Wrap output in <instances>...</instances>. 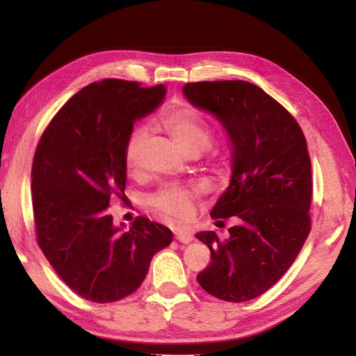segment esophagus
Returning a JSON list of instances; mask_svg holds the SVG:
<instances>
[{
  "label": "esophagus",
  "instance_id": "obj_1",
  "mask_svg": "<svg viewBox=\"0 0 356 356\" xmlns=\"http://www.w3.org/2000/svg\"><path fill=\"white\" fill-rule=\"evenodd\" d=\"M175 239L178 242H181V243H190L193 241V236L188 232H177L175 233Z\"/></svg>",
  "mask_w": 356,
  "mask_h": 356
}]
</instances>
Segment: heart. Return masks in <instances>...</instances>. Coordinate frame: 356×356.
<instances>
[{
  "mask_svg": "<svg viewBox=\"0 0 356 356\" xmlns=\"http://www.w3.org/2000/svg\"><path fill=\"white\" fill-rule=\"evenodd\" d=\"M160 131L168 134L187 156L202 154L211 144V127L200 115L188 110L170 111L161 115L157 122ZM145 134L134 131L124 145V168L129 175L141 172ZM197 191L179 186H166L157 190L148 199V204L159 217L174 224H187L193 217V203Z\"/></svg>",
  "mask_w": 356,
  "mask_h": 356,
  "instance_id": "1",
  "label": "heart"
}]
</instances>
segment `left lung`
I'll return each instance as SVG.
<instances>
[{
  "label": "left lung",
  "mask_w": 356,
  "mask_h": 356,
  "mask_svg": "<svg viewBox=\"0 0 356 356\" xmlns=\"http://www.w3.org/2000/svg\"><path fill=\"white\" fill-rule=\"evenodd\" d=\"M182 93L217 118L232 143V179L211 217H234V225L222 242L215 232L196 234L211 250L197 282L213 297L242 303L284 276L310 233L306 138L296 118L252 83H187Z\"/></svg>",
  "instance_id": "8db88e82"
}]
</instances>
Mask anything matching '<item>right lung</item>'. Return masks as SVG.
Segmentation results:
<instances>
[{
  "mask_svg": "<svg viewBox=\"0 0 356 356\" xmlns=\"http://www.w3.org/2000/svg\"><path fill=\"white\" fill-rule=\"evenodd\" d=\"M166 88L105 79L86 86L41 135L31 172L37 242L75 294L113 303L139 288L172 232L138 217L115 227L108 208L124 202V145L134 123L163 102Z\"/></svg>",
  "mask_w": 356,
  "mask_h": 356,
  "instance_id": "add662e5",
  "label": "right lung"
}]
</instances>
